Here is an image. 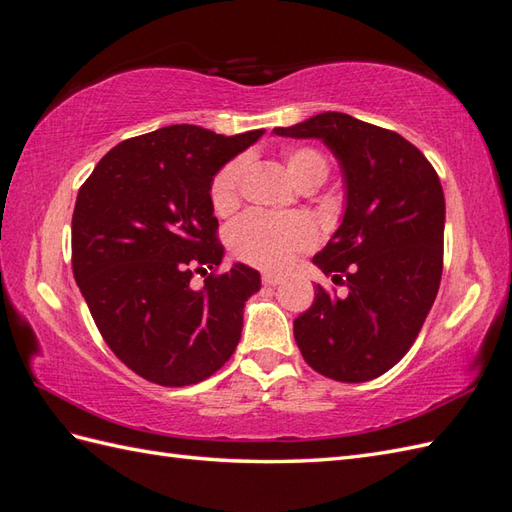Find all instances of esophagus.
Instances as JSON below:
<instances>
[{"label":"esophagus","instance_id":"esophagus-1","mask_svg":"<svg viewBox=\"0 0 512 512\" xmlns=\"http://www.w3.org/2000/svg\"><path fill=\"white\" fill-rule=\"evenodd\" d=\"M263 285L265 287L280 285V276H276V274H263Z\"/></svg>","mask_w":512,"mask_h":512}]
</instances>
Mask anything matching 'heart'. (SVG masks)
Here are the masks:
<instances>
[{"instance_id": "obj_1", "label": "heart", "mask_w": 512, "mask_h": 512, "mask_svg": "<svg viewBox=\"0 0 512 512\" xmlns=\"http://www.w3.org/2000/svg\"><path fill=\"white\" fill-rule=\"evenodd\" d=\"M289 175L295 184L320 186L328 175V160L322 151L313 146H291L282 153ZM245 173V160L227 162L210 184V201L217 214H230L241 199V181ZM317 243L315 223L304 214H282V217H269V214L249 212L245 217L234 221L227 230V245L232 254L260 269L280 271L298 252H304Z\"/></svg>"}]
</instances>
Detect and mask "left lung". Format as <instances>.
<instances>
[{"instance_id":"left-lung-1","label":"left lung","mask_w":512,"mask_h":512,"mask_svg":"<svg viewBox=\"0 0 512 512\" xmlns=\"http://www.w3.org/2000/svg\"><path fill=\"white\" fill-rule=\"evenodd\" d=\"M276 135L322 140L346 186L344 217L313 263L346 295L315 287L295 317L304 361L328 379L361 383L399 363L436 300L445 195L434 166L403 135L326 111Z\"/></svg>"}]
</instances>
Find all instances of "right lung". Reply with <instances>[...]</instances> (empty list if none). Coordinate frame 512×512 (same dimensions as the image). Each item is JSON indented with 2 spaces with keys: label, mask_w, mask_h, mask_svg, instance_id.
Wrapping results in <instances>:
<instances>
[{
  "label": "right lung",
  "mask_w": 512,
  "mask_h": 512,
  "mask_svg": "<svg viewBox=\"0 0 512 512\" xmlns=\"http://www.w3.org/2000/svg\"><path fill=\"white\" fill-rule=\"evenodd\" d=\"M265 131L219 135L170 124L124 140L78 190L72 217L76 285L116 357L146 381L181 388L217 372L243 331L260 274L223 260L210 201L214 175Z\"/></svg>",
  "instance_id": "right-lung-1"
}]
</instances>
